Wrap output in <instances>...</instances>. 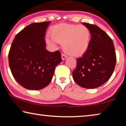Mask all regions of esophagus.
Listing matches in <instances>:
<instances>
[{
    "instance_id": "obj_1",
    "label": "esophagus",
    "mask_w": 126,
    "mask_h": 126,
    "mask_svg": "<svg viewBox=\"0 0 126 126\" xmlns=\"http://www.w3.org/2000/svg\"><path fill=\"white\" fill-rule=\"evenodd\" d=\"M66 58H67V56H65L64 54H61V58H62V60H65Z\"/></svg>"
}]
</instances>
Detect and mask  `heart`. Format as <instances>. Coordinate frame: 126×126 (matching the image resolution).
Wrapping results in <instances>:
<instances>
[{
	"label": "heart",
	"mask_w": 126,
	"mask_h": 126,
	"mask_svg": "<svg viewBox=\"0 0 126 126\" xmlns=\"http://www.w3.org/2000/svg\"><path fill=\"white\" fill-rule=\"evenodd\" d=\"M53 40L46 39L49 44L53 42L62 44L63 51L71 56H79L88 49L91 39L89 28L83 25L62 23L53 27L51 32Z\"/></svg>",
	"instance_id": "obj_1"
}]
</instances>
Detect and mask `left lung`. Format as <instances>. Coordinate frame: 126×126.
Here are the masks:
<instances>
[{
  "instance_id": "left-lung-1",
  "label": "left lung",
  "mask_w": 126,
  "mask_h": 126,
  "mask_svg": "<svg viewBox=\"0 0 126 126\" xmlns=\"http://www.w3.org/2000/svg\"><path fill=\"white\" fill-rule=\"evenodd\" d=\"M82 25L89 28L91 39L88 49L77 58V66L72 72L75 81L88 89L100 87L110 79L116 65V57L112 40L96 25Z\"/></svg>"
}]
</instances>
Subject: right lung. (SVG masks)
<instances>
[{
	"instance_id": "obj_1",
	"label": "right lung",
	"mask_w": 126,
	"mask_h": 126,
	"mask_svg": "<svg viewBox=\"0 0 126 126\" xmlns=\"http://www.w3.org/2000/svg\"><path fill=\"white\" fill-rule=\"evenodd\" d=\"M50 22L33 23L14 39L8 53L13 77L25 88L39 90L52 80L56 66L62 61L61 53L46 49V29Z\"/></svg>"
}]
</instances>
